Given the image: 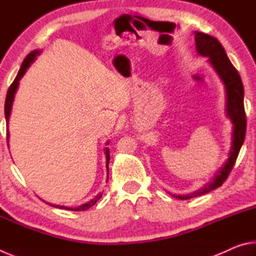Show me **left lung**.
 <instances>
[{"mask_svg":"<svg viewBox=\"0 0 256 256\" xmlns=\"http://www.w3.org/2000/svg\"><path fill=\"white\" fill-rule=\"evenodd\" d=\"M194 36H196V48L198 54L209 58L208 62L211 64L216 74L224 82V92H226V115L232 124V148L229 158L224 166L216 172L214 180L196 192L186 194V196H172H172L180 200H188V198L203 196L222 185L236 162L238 154L244 144L246 133L244 86H242L240 76L238 74V71L229 60L226 50L216 38L198 32H194Z\"/></svg>","mask_w":256,"mask_h":256,"instance_id":"obj_1","label":"left lung"}]
</instances>
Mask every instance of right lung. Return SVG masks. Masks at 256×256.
<instances>
[{"instance_id":"obj_1","label":"right lung","mask_w":256,"mask_h":256,"mask_svg":"<svg viewBox=\"0 0 256 256\" xmlns=\"http://www.w3.org/2000/svg\"><path fill=\"white\" fill-rule=\"evenodd\" d=\"M40 54V50H34L30 53L29 55H27V58H24V63L21 64V68L18 72V74H16L14 81L12 82V84L10 86V88L8 90V94H6V106H4V114H6V125H8V118H10V115H11V110H12V104H14V94L16 92V89H18L19 86V81L21 78L24 76L26 71H27V68L32 66V63L34 60V58H37V55ZM108 144V142H107ZM105 154H106V168H107V177H108V164H110V150L108 148H105ZM108 180V178H107ZM102 193H99L98 196L92 198V201L84 203V204H82L78 208H68V206H55V204H50L52 206H55V208H60V209H66V210H73V211H84V210H88L89 208H92L94 203H96L99 198H102ZM47 203V202H46Z\"/></svg>"}]
</instances>
